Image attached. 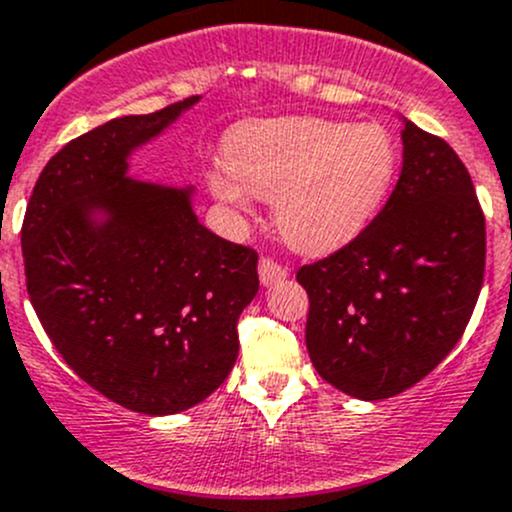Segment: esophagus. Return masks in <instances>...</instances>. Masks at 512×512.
<instances>
[{
  "mask_svg": "<svg viewBox=\"0 0 512 512\" xmlns=\"http://www.w3.org/2000/svg\"><path fill=\"white\" fill-rule=\"evenodd\" d=\"M285 277H287V267H282L280 262L270 260V257H262V260H260V280H262V285L270 287V285H275V282L285 280Z\"/></svg>",
  "mask_w": 512,
  "mask_h": 512,
  "instance_id": "obj_1",
  "label": "esophagus"
}]
</instances>
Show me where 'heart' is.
Wrapping results in <instances>:
<instances>
[{
	"label": "heart",
	"instance_id": "obj_1",
	"mask_svg": "<svg viewBox=\"0 0 512 512\" xmlns=\"http://www.w3.org/2000/svg\"><path fill=\"white\" fill-rule=\"evenodd\" d=\"M394 173V136L379 123L294 116L232 133L225 168L213 170L208 185L237 213L250 210V195L270 200L287 245L319 255L347 245L369 225Z\"/></svg>",
	"mask_w": 512,
	"mask_h": 512
}]
</instances>
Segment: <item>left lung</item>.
<instances>
[{
	"instance_id": "1",
	"label": "left lung",
	"mask_w": 512,
	"mask_h": 512,
	"mask_svg": "<svg viewBox=\"0 0 512 512\" xmlns=\"http://www.w3.org/2000/svg\"><path fill=\"white\" fill-rule=\"evenodd\" d=\"M404 165L381 213L334 255L299 267L307 352L361 401L401 394L458 344L485 272V218L466 165L406 121Z\"/></svg>"
}]
</instances>
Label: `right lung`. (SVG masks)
<instances>
[{"instance_id": "right-lung-1", "label": "right lung", "mask_w": 512, "mask_h": 512, "mask_svg": "<svg viewBox=\"0 0 512 512\" xmlns=\"http://www.w3.org/2000/svg\"><path fill=\"white\" fill-rule=\"evenodd\" d=\"M200 96L121 116L41 170L22 225L27 292L56 352L98 394L148 416L208 399L237 359L257 252L198 223L190 185L128 178V158Z\"/></svg>"}]
</instances>
